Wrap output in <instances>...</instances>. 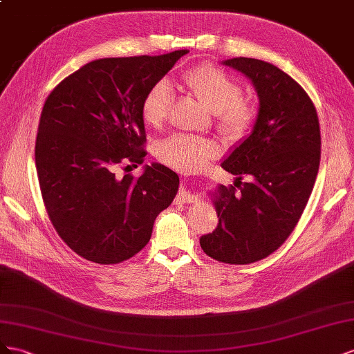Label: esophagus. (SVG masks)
<instances>
[{
  "instance_id": "esophagus-1",
  "label": "esophagus",
  "mask_w": 354,
  "mask_h": 354,
  "mask_svg": "<svg viewBox=\"0 0 354 354\" xmlns=\"http://www.w3.org/2000/svg\"><path fill=\"white\" fill-rule=\"evenodd\" d=\"M196 200V196L191 194L187 189H180L176 196V203H193Z\"/></svg>"
}]
</instances>
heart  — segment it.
<instances>
[{
    "label": "heart",
    "instance_id": "1",
    "mask_svg": "<svg viewBox=\"0 0 354 354\" xmlns=\"http://www.w3.org/2000/svg\"><path fill=\"white\" fill-rule=\"evenodd\" d=\"M184 83L209 111L216 115L218 129L227 138L240 139L249 133L257 118V106L245 99L243 88L234 77L219 68L203 65L184 77ZM171 88L167 82L151 87L142 102V118L149 127H160L167 118L171 104ZM218 153V145L209 139L174 133L161 140L156 154L160 161L176 170H194Z\"/></svg>",
    "mask_w": 354,
    "mask_h": 354
}]
</instances>
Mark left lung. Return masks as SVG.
<instances>
[{
    "instance_id": "left-lung-1",
    "label": "left lung",
    "mask_w": 354,
    "mask_h": 354,
    "mask_svg": "<svg viewBox=\"0 0 354 354\" xmlns=\"http://www.w3.org/2000/svg\"><path fill=\"white\" fill-rule=\"evenodd\" d=\"M222 64L250 80L259 109L250 135L221 163L237 179L218 187V227L200 246L219 262L243 266L277 250L298 224L319 171L320 127L306 90L277 66L252 57Z\"/></svg>"
}]
</instances>
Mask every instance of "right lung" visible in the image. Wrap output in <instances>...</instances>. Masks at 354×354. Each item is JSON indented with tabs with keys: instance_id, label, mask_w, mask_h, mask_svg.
I'll list each match as a JSON object with an SVG mask.
<instances>
[{
	"instance_id": "right-lung-1",
	"label": "right lung",
	"mask_w": 354,
	"mask_h": 354,
	"mask_svg": "<svg viewBox=\"0 0 354 354\" xmlns=\"http://www.w3.org/2000/svg\"><path fill=\"white\" fill-rule=\"evenodd\" d=\"M187 53L97 59L46 99L35 142L39 189L59 237L87 261L136 255L178 193L179 176L160 163L139 178L118 179L114 170L144 163V97Z\"/></svg>"
}]
</instances>
